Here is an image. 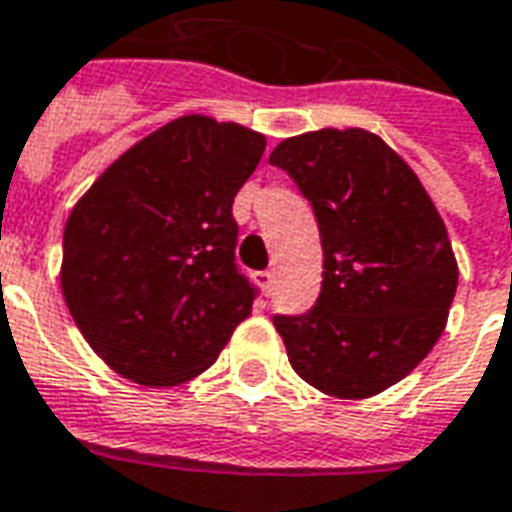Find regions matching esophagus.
<instances>
[{
    "instance_id": "obj_1",
    "label": "esophagus",
    "mask_w": 512,
    "mask_h": 512,
    "mask_svg": "<svg viewBox=\"0 0 512 512\" xmlns=\"http://www.w3.org/2000/svg\"><path fill=\"white\" fill-rule=\"evenodd\" d=\"M255 279L260 288L266 290V293H271V288H274V271H271V268H266V271H257Z\"/></svg>"
}]
</instances>
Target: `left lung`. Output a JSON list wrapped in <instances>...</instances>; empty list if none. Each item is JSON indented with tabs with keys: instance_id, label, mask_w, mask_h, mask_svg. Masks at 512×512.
Instances as JSON below:
<instances>
[{
	"instance_id": "obj_1",
	"label": "left lung",
	"mask_w": 512,
	"mask_h": 512,
	"mask_svg": "<svg viewBox=\"0 0 512 512\" xmlns=\"http://www.w3.org/2000/svg\"><path fill=\"white\" fill-rule=\"evenodd\" d=\"M310 200L318 301L274 315L293 370L334 397L384 392L430 354L458 288L447 227L419 178L362 128L290 136L268 156Z\"/></svg>"
}]
</instances>
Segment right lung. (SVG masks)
Masks as SVG:
<instances>
[{
	"label": "right lung",
	"mask_w": 512,
	"mask_h": 512,
	"mask_svg": "<svg viewBox=\"0 0 512 512\" xmlns=\"http://www.w3.org/2000/svg\"><path fill=\"white\" fill-rule=\"evenodd\" d=\"M266 136L186 115L117 158L68 216L62 296L95 354L145 386L216 362L257 288L235 263L233 200Z\"/></svg>",
	"instance_id": "add662e5"
}]
</instances>
